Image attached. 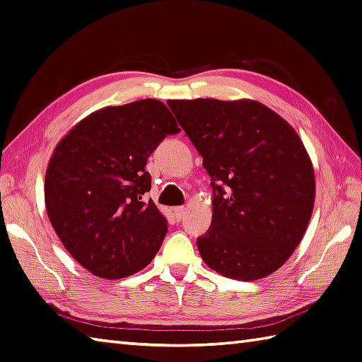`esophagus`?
<instances>
[{"label": "esophagus", "mask_w": 362, "mask_h": 362, "mask_svg": "<svg viewBox=\"0 0 362 362\" xmlns=\"http://www.w3.org/2000/svg\"><path fill=\"white\" fill-rule=\"evenodd\" d=\"M173 214H175L176 220H181L184 217V214H186V208H184V206H180V208H175Z\"/></svg>", "instance_id": "esophagus-1"}]
</instances>
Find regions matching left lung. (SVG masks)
Returning a JSON list of instances; mask_svg holds the SVG:
<instances>
[{
    "label": "left lung",
    "mask_w": 362,
    "mask_h": 362,
    "mask_svg": "<svg viewBox=\"0 0 362 362\" xmlns=\"http://www.w3.org/2000/svg\"><path fill=\"white\" fill-rule=\"evenodd\" d=\"M211 176L212 222L197 239L203 261L253 281L289 259L311 218L315 180L297 132L253 100H170Z\"/></svg>",
    "instance_id": "obj_1"
}]
</instances>
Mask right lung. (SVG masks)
<instances>
[{
	"mask_svg": "<svg viewBox=\"0 0 362 362\" xmlns=\"http://www.w3.org/2000/svg\"><path fill=\"white\" fill-rule=\"evenodd\" d=\"M164 103L146 98L86 117L56 145L45 175V206L67 252L90 274L119 279L151 262L167 220L142 195L150 154L178 134Z\"/></svg>",
	"mask_w": 362,
	"mask_h": 362,
	"instance_id": "right-lung-1",
	"label": "right lung"
}]
</instances>
